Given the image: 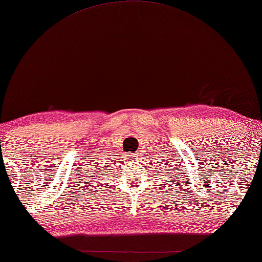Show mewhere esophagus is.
I'll return each instance as SVG.
<instances>
[{
  "label": "esophagus",
  "mask_w": 262,
  "mask_h": 262,
  "mask_svg": "<svg viewBox=\"0 0 262 262\" xmlns=\"http://www.w3.org/2000/svg\"><path fill=\"white\" fill-rule=\"evenodd\" d=\"M135 155H136V154H132V156L129 157V159H132V160H135V157H136Z\"/></svg>",
  "instance_id": "34e87169"
}]
</instances>
